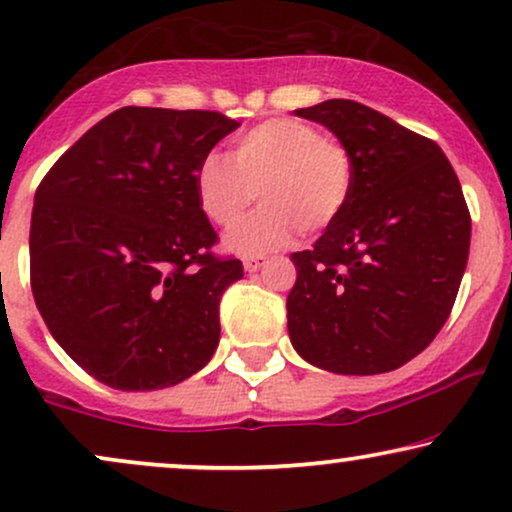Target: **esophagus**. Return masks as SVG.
<instances>
[{"instance_id": "esophagus-1", "label": "esophagus", "mask_w": 512, "mask_h": 512, "mask_svg": "<svg viewBox=\"0 0 512 512\" xmlns=\"http://www.w3.org/2000/svg\"><path fill=\"white\" fill-rule=\"evenodd\" d=\"M264 264H267V257L264 255H255V257H243V267L245 271H260Z\"/></svg>"}]
</instances>
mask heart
Returning a JSON list of instances; mask_svg holds the SVG:
<instances>
[{
	"label": "heart",
	"instance_id": "heart-1",
	"mask_svg": "<svg viewBox=\"0 0 512 512\" xmlns=\"http://www.w3.org/2000/svg\"><path fill=\"white\" fill-rule=\"evenodd\" d=\"M352 184L347 148L293 118L252 127L231 158L208 153L196 170L200 210L224 229L241 222L260 191L264 208L224 236V248L245 257L286 248L300 226L326 229L345 210Z\"/></svg>",
	"mask_w": 512,
	"mask_h": 512
}]
</instances>
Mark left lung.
Instances as JSON below:
<instances>
[{
	"mask_svg": "<svg viewBox=\"0 0 512 512\" xmlns=\"http://www.w3.org/2000/svg\"><path fill=\"white\" fill-rule=\"evenodd\" d=\"M347 148L354 184L312 250L293 252L295 352L323 371L404 366L449 319L468 264L470 212L442 148L364 103L297 108Z\"/></svg>",
	"mask_w": 512,
	"mask_h": 512,
	"instance_id": "8db88e82",
	"label": "left lung"
}]
</instances>
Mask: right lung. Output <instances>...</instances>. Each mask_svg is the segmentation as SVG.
Instances as JSON below:
<instances>
[{
  "mask_svg": "<svg viewBox=\"0 0 512 512\" xmlns=\"http://www.w3.org/2000/svg\"><path fill=\"white\" fill-rule=\"evenodd\" d=\"M241 122L125 106L42 179L30 222L35 304L63 352L115 390H163L219 345V300L243 278L210 252L200 160Z\"/></svg>",
  "mask_w": 512,
  "mask_h": 512,
  "instance_id": "right-lung-1",
  "label": "right lung"
}]
</instances>
